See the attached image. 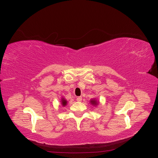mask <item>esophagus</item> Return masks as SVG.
Masks as SVG:
<instances>
[{
  "instance_id": "34e87169",
  "label": "esophagus",
  "mask_w": 158,
  "mask_h": 158,
  "mask_svg": "<svg viewBox=\"0 0 158 158\" xmlns=\"http://www.w3.org/2000/svg\"><path fill=\"white\" fill-rule=\"evenodd\" d=\"M82 98L81 97V96H80V97H78L77 98H76V101H77V102H81V101H82Z\"/></svg>"
}]
</instances>
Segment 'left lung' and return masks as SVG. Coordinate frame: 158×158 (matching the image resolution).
<instances>
[{
  "label": "left lung",
  "mask_w": 158,
  "mask_h": 158,
  "mask_svg": "<svg viewBox=\"0 0 158 158\" xmlns=\"http://www.w3.org/2000/svg\"><path fill=\"white\" fill-rule=\"evenodd\" d=\"M90 103L91 104H92L93 106H97V105L98 104V102L96 101V100L93 99H91L90 100Z\"/></svg>",
  "instance_id": "1"
}]
</instances>
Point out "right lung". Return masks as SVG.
I'll use <instances>...</instances> for the list:
<instances>
[{
  "instance_id": "right-lung-1",
  "label": "right lung",
  "mask_w": 158,
  "mask_h": 158,
  "mask_svg": "<svg viewBox=\"0 0 158 158\" xmlns=\"http://www.w3.org/2000/svg\"><path fill=\"white\" fill-rule=\"evenodd\" d=\"M61 104H62V106H66V104H67V101H66V100L65 99H64L63 98H62Z\"/></svg>"
}]
</instances>
